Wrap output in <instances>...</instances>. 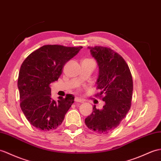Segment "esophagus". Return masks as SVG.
I'll list each match as a JSON object with an SVG mask.
<instances>
[{
  "label": "esophagus",
  "mask_w": 161,
  "mask_h": 161,
  "mask_svg": "<svg viewBox=\"0 0 161 161\" xmlns=\"http://www.w3.org/2000/svg\"><path fill=\"white\" fill-rule=\"evenodd\" d=\"M75 102L83 103V102H84V100L81 99V98H80V97H75Z\"/></svg>",
  "instance_id": "esophagus-1"
}]
</instances>
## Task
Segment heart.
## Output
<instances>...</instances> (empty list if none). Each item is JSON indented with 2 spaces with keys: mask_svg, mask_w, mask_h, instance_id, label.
I'll list each match as a JSON object with an SVG mask.
<instances>
[{
  "mask_svg": "<svg viewBox=\"0 0 161 161\" xmlns=\"http://www.w3.org/2000/svg\"><path fill=\"white\" fill-rule=\"evenodd\" d=\"M86 60H91V59H84V61H86Z\"/></svg>",
  "mask_w": 161,
  "mask_h": 161,
  "instance_id": "obj_1",
  "label": "heart"
}]
</instances>
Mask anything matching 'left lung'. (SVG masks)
Listing matches in <instances>:
<instances>
[{"mask_svg": "<svg viewBox=\"0 0 161 161\" xmlns=\"http://www.w3.org/2000/svg\"><path fill=\"white\" fill-rule=\"evenodd\" d=\"M88 48L99 66L96 83L105 105L102 109L93 106L85 123L90 130L104 134L117 128L130 109L132 77L124 59L111 48L97 46Z\"/></svg>", "mask_w": 161, "mask_h": 161, "instance_id": "8db88e82", "label": "left lung"}]
</instances>
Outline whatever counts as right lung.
Masks as SVG:
<instances>
[{
    "label": "right lung",
    "instance_id": "obj_1",
    "mask_svg": "<svg viewBox=\"0 0 161 161\" xmlns=\"http://www.w3.org/2000/svg\"><path fill=\"white\" fill-rule=\"evenodd\" d=\"M82 47L44 45L22 62L18 79L20 108L29 122L40 130L50 131L62 124L75 97L52 98L50 84L58 81L65 64Z\"/></svg>",
    "mask_w": 161,
    "mask_h": 161
}]
</instances>
